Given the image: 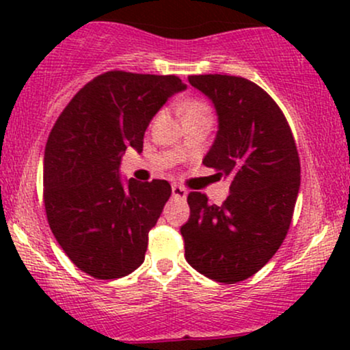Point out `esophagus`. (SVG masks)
<instances>
[{"label": "esophagus", "mask_w": 350, "mask_h": 350, "mask_svg": "<svg viewBox=\"0 0 350 350\" xmlns=\"http://www.w3.org/2000/svg\"><path fill=\"white\" fill-rule=\"evenodd\" d=\"M172 198L184 200L187 198V191L184 187L178 186V184H174V186H172Z\"/></svg>", "instance_id": "34e87169"}]
</instances>
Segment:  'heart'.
<instances>
[{
  "instance_id": "obj_1",
  "label": "heart",
  "mask_w": 350,
  "mask_h": 350,
  "mask_svg": "<svg viewBox=\"0 0 350 350\" xmlns=\"http://www.w3.org/2000/svg\"><path fill=\"white\" fill-rule=\"evenodd\" d=\"M184 120L189 118H211V108L200 100H191L183 108Z\"/></svg>"
}]
</instances>
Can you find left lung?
I'll return each instance as SVG.
<instances>
[{
    "label": "left lung",
    "instance_id": "1",
    "mask_svg": "<svg viewBox=\"0 0 350 350\" xmlns=\"http://www.w3.org/2000/svg\"><path fill=\"white\" fill-rule=\"evenodd\" d=\"M211 98L219 130L202 159L230 178L222 206L191 192L180 227L186 260L219 283L255 275L275 255L290 228L301 183L299 156L283 111L263 88L235 75H191Z\"/></svg>",
    "mask_w": 350,
    "mask_h": 350
}]
</instances>
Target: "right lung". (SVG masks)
<instances>
[{"instance_id": "1", "label": "right lung", "mask_w": 350, "mask_h": 350, "mask_svg": "<svg viewBox=\"0 0 350 350\" xmlns=\"http://www.w3.org/2000/svg\"><path fill=\"white\" fill-rule=\"evenodd\" d=\"M186 90L176 75L111 70L80 88L44 151V206L57 243L97 280L130 275L144 262L148 234L171 196L167 180L123 184L120 163L167 98Z\"/></svg>"}]
</instances>
